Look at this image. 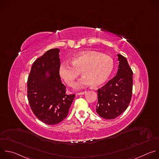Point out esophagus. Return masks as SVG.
Instances as JSON below:
<instances>
[{
    "instance_id": "1",
    "label": "esophagus",
    "mask_w": 159,
    "mask_h": 159,
    "mask_svg": "<svg viewBox=\"0 0 159 159\" xmlns=\"http://www.w3.org/2000/svg\"><path fill=\"white\" fill-rule=\"evenodd\" d=\"M85 93H86V91H84V92H78L77 94L78 95H83V94H84Z\"/></svg>"
}]
</instances>
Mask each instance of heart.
<instances>
[{"instance_id": "b5f03b06", "label": "heart", "mask_w": 159, "mask_h": 159, "mask_svg": "<svg viewBox=\"0 0 159 159\" xmlns=\"http://www.w3.org/2000/svg\"><path fill=\"white\" fill-rule=\"evenodd\" d=\"M71 64L62 62L59 67V74L64 81L72 86L82 72L84 75L75 84L80 88L89 86L98 87L109 79L114 69V61L107 56L87 51L80 52L73 57Z\"/></svg>"}]
</instances>
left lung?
I'll use <instances>...</instances> for the list:
<instances>
[{
  "mask_svg": "<svg viewBox=\"0 0 159 159\" xmlns=\"http://www.w3.org/2000/svg\"><path fill=\"white\" fill-rule=\"evenodd\" d=\"M119 61L117 75L97 90L96 112L105 119H114L123 113L131 100L133 72L126 58L118 54Z\"/></svg>",
  "mask_w": 159,
  "mask_h": 159,
  "instance_id": "1",
  "label": "left lung"
}]
</instances>
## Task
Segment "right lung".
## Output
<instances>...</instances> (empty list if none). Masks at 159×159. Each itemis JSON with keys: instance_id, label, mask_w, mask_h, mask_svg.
<instances>
[{"instance_id": "add662e5", "label": "right lung", "mask_w": 159, "mask_h": 159, "mask_svg": "<svg viewBox=\"0 0 159 159\" xmlns=\"http://www.w3.org/2000/svg\"><path fill=\"white\" fill-rule=\"evenodd\" d=\"M59 48H52L34 63L27 80V98L37 119L55 125L67 117L75 94H67L59 74ZM47 72L48 75L46 74Z\"/></svg>"}]
</instances>
